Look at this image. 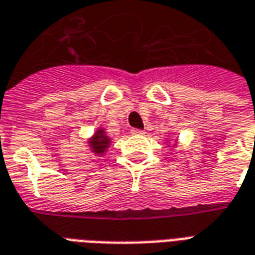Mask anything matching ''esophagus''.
Here are the masks:
<instances>
[{"mask_svg": "<svg viewBox=\"0 0 255 255\" xmlns=\"http://www.w3.org/2000/svg\"><path fill=\"white\" fill-rule=\"evenodd\" d=\"M131 133H132V135H143L144 131L143 129H138V128H132V129H131Z\"/></svg>", "mask_w": 255, "mask_h": 255, "instance_id": "1", "label": "esophagus"}]
</instances>
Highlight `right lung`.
<instances>
[{
  "instance_id": "obj_1",
  "label": "right lung",
  "mask_w": 255,
  "mask_h": 255,
  "mask_svg": "<svg viewBox=\"0 0 255 255\" xmlns=\"http://www.w3.org/2000/svg\"><path fill=\"white\" fill-rule=\"evenodd\" d=\"M89 144L95 154H104L105 150L108 149L109 144H111V139L108 138V135L105 133V131H104L102 128H100V129L94 133V136L90 139Z\"/></svg>"
}]
</instances>
